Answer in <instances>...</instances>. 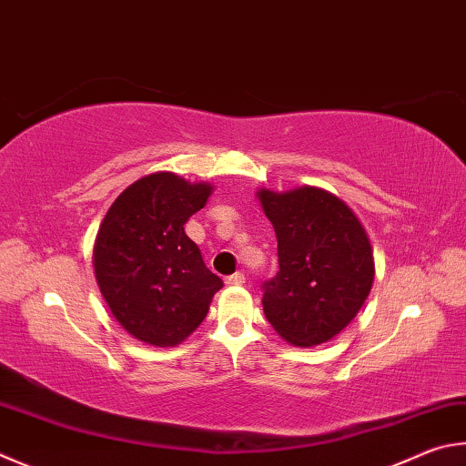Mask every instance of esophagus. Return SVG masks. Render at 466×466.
Returning a JSON list of instances; mask_svg holds the SVG:
<instances>
[{"label":"esophagus","mask_w":466,"mask_h":466,"mask_svg":"<svg viewBox=\"0 0 466 466\" xmlns=\"http://www.w3.org/2000/svg\"><path fill=\"white\" fill-rule=\"evenodd\" d=\"M244 281H247V277H244V273H234V275L224 279L226 285H242Z\"/></svg>","instance_id":"obj_1"}]
</instances>
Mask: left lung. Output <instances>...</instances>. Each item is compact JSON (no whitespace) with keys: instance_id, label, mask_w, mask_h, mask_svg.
I'll list each match as a JSON object with an SVG mask.
<instances>
[{"instance_id":"1","label":"left lung","mask_w":466,"mask_h":466,"mask_svg":"<svg viewBox=\"0 0 466 466\" xmlns=\"http://www.w3.org/2000/svg\"><path fill=\"white\" fill-rule=\"evenodd\" d=\"M277 234L279 273L265 283L268 324L293 346H318L357 318L375 279V258L360 219L334 193L258 189Z\"/></svg>"}]
</instances>
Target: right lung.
<instances>
[{
	"label": "right lung",
	"instance_id": "obj_1",
	"mask_svg": "<svg viewBox=\"0 0 466 466\" xmlns=\"http://www.w3.org/2000/svg\"><path fill=\"white\" fill-rule=\"evenodd\" d=\"M211 191L206 181L150 173L116 198L99 226L96 281L117 324L140 342L160 349L181 344L224 287L183 228Z\"/></svg>",
	"mask_w": 466,
	"mask_h": 466
}]
</instances>
